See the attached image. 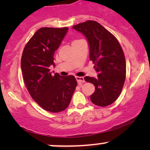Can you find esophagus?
Here are the masks:
<instances>
[{
    "mask_svg": "<svg viewBox=\"0 0 150 150\" xmlns=\"http://www.w3.org/2000/svg\"><path fill=\"white\" fill-rule=\"evenodd\" d=\"M75 78H76L77 82H78V83H80V82H85V80H84V77H78V76H77L76 77H75Z\"/></svg>",
    "mask_w": 150,
    "mask_h": 150,
    "instance_id": "esophagus-1",
    "label": "esophagus"
}]
</instances>
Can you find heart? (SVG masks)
Segmentation results:
<instances>
[{
  "label": "heart",
  "instance_id": "heart-1",
  "mask_svg": "<svg viewBox=\"0 0 150 150\" xmlns=\"http://www.w3.org/2000/svg\"><path fill=\"white\" fill-rule=\"evenodd\" d=\"M80 40L81 39H75V40L73 41V43H72V44H75V43L79 42V41H80Z\"/></svg>",
  "mask_w": 150,
  "mask_h": 150
}]
</instances>
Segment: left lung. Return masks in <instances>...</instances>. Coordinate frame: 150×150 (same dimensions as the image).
Masks as SVG:
<instances>
[{"instance_id":"1","label":"left lung","mask_w":150,"mask_h":150,"mask_svg":"<svg viewBox=\"0 0 150 150\" xmlns=\"http://www.w3.org/2000/svg\"><path fill=\"white\" fill-rule=\"evenodd\" d=\"M73 28L87 37L89 58L99 73L97 78H84L95 86L91 101L99 106L113 104L121 93L126 76V63L121 46L114 35L96 21L88 20L74 25Z\"/></svg>"}]
</instances>
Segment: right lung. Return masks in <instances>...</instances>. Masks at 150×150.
<instances>
[{"label":"right lung","instance_id":"1","mask_svg":"<svg viewBox=\"0 0 150 150\" xmlns=\"http://www.w3.org/2000/svg\"><path fill=\"white\" fill-rule=\"evenodd\" d=\"M68 30V27L40 28L22 52L21 68L26 87L32 99L49 112H61L68 107L77 85L73 75H52L49 69L51 65L55 66L53 55Z\"/></svg>","mask_w":150,"mask_h":150}]
</instances>
